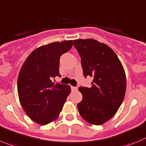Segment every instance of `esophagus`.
I'll list each match as a JSON object with an SVG mask.
<instances>
[{
	"label": "esophagus",
	"mask_w": 146,
	"mask_h": 146,
	"mask_svg": "<svg viewBox=\"0 0 146 146\" xmlns=\"http://www.w3.org/2000/svg\"><path fill=\"white\" fill-rule=\"evenodd\" d=\"M72 90H74V91H75V90H77V87L72 86Z\"/></svg>",
	"instance_id": "esophagus-1"
}]
</instances>
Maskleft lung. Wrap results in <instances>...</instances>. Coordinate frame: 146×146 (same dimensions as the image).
Returning a JSON list of instances; mask_svg holds the SVG:
<instances>
[{
    "label": "left lung",
    "mask_w": 146,
    "mask_h": 146,
    "mask_svg": "<svg viewBox=\"0 0 146 146\" xmlns=\"http://www.w3.org/2000/svg\"><path fill=\"white\" fill-rule=\"evenodd\" d=\"M85 77H93L91 88L80 87V116L92 125H101L115 115L122 104L127 80L122 64L110 47L93 39L74 40Z\"/></svg>",
    "instance_id": "obj_1"
}]
</instances>
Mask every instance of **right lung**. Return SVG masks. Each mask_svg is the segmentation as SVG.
<instances>
[{
	"label": "right lung",
	"instance_id": "1",
	"mask_svg": "<svg viewBox=\"0 0 146 146\" xmlns=\"http://www.w3.org/2000/svg\"><path fill=\"white\" fill-rule=\"evenodd\" d=\"M72 40L54 42L33 50L20 69L17 90L28 117L41 125L56 119L71 92L69 85L55 84L59 74V59L69 51Z\"/></svg>",
	"mask_w": 146,
	"mask_h": 146
}]
</instances>
